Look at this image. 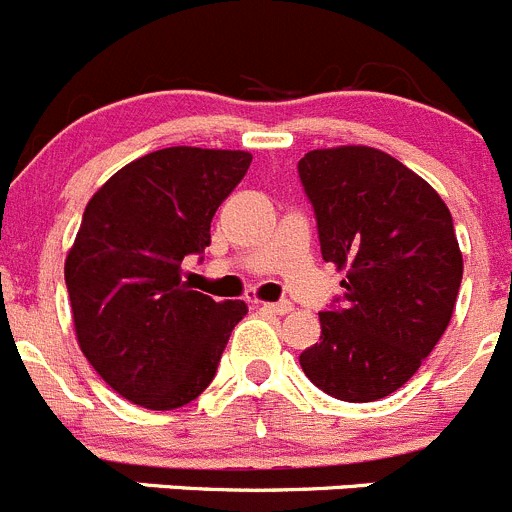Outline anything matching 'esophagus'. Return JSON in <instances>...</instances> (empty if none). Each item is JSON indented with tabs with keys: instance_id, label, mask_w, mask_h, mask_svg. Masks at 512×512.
Returning a JSON list of instances; mask_svg holds the SVG:
<instances>
[{
	"instance_id": "34e87169",
	"label": "esophagus",
	"mask_w": 512,
	"mask_h": 512,
	"mask_svg": "<svg viewBox=\"0 0 512 512\" xmlns=\"http://www.w3.org/2000/svg\"><path fill=\"white\" fill-rule=\"evenodd\" d=\"M262 311L275 313V316H285V313L293 311V303L290 301H275V303H262Z\"/></svg>"
}]
</instances>
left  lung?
I'll return each instance as SVG.
<instances>
[{
	"mask_svg": "<svg viewBox=\"0 0 512 512\" xmlns=\"http://www.w3.org/2000/svg\"><path fill=\"white\" fill-rule=\"evenodd\" d=\"M298 178L321 255L347 270L301 367L331 398H385L416 375L454 313L464 265L451 214L421 176L375 147L311 150Z\"/></svg>",
	"mask_w": 512,
	"mask_h": 512,
	"instance_id": "left-lung-1",
	"label": "left lung"
}]
</instances>
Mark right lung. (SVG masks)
I'll return each mask as SVG.
<instances>
[{
  "instance_id": "1",
  "label": "right lung",
  "mask_w": 512,
  "mask_h": 512,
  "mask_svg": "<svg viewBox=\"0 0 512 512\" xmlns=\"http://www.w3.org/2000/svg\"><path fill=\"white\" fill-rule=\"evenodd\" d=\"M252 163L242 150L165 147L117 170L86 204L66 257L78 347L122 398L173 411L214 380L245 301L181 280L211 219Z\"/></svg>"
}]
</instances>
